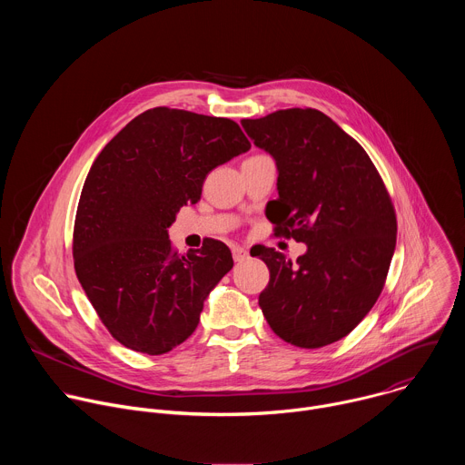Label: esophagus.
Masks as SVG:
<instances>
[{"mask_svg":"<svg viewBox=\"0 0 465 465\" xmlns=\"http://www.w3.org/2000/svg\"><path fill=\"white\" fill-rule=\"evenodd\" d=\"M232 255H233V261H235V262H242V261H246V259L250 257L248 250L242 248V246H233V248H232Z\"/></svg>","mask_w":465,"mask_h":465,"instance_id":"esophagus-1","label":"esophagus"}]
</instances>
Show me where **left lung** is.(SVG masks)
<instances>
[{
	"instance_id": "obj_1",
	"label": "left lung",
	"mask_w": 465,
	"mask_h": 465,
	"mask_svg": "<svg viewBox=\"0 0 465 465\" xmlns=\"http://www.w3.org/2000/svg\"><path fill=\"white\" fill-rule=\"evenodd\" d=\"M255 147L278 167L276 232L307 244L292 262L274 248L259 255L271 282L259 307L274 333L298 348L344 339L377 302L395 250L397 223L366 151L314 108L242 119Z\"/></svg>"
}]
</instances>
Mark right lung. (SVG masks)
Returning <instances> with one entry per match:
<instances>
[{"label": "right lung", "instance_id": "right-lung-1", "mask_svg": "<svg viewBox=\"0 0 465 465\" xmlns=\"http://www.w3.org/2000/svg\"><path fill=\"white\" fill-rule=\"evenodd\" d=\"M250 149L239 124L158 106L132 119L94 162L77 208V278L110 335L162 355L198 325L204 302L232 271L215 239L176 253L169 226L201 201L210 171Z\"/></svg>", "mask_w": 465, "mask_h": 465}]
</instances>
